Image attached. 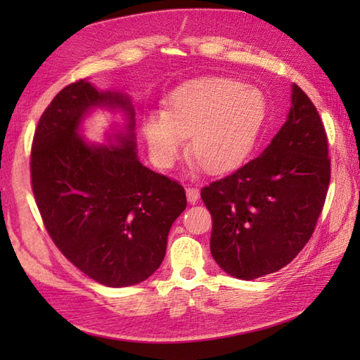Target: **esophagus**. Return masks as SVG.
Segmentation results:
<instances>
[{"instance_id":"34e87169","label":"esophagus","mask_w":360,"mask_h":360,"mask_svg":"<svg viewBox=\"0 0 360 360\" xmlns=\"http://www.w3.org/2000/svg\"><path fill=\"white\" fill-rule=\"evenodd\" d=\"M186 195H187V202L188 203H197L198 198H200V191H198V188H195V187H188L186 191Z\"/></svg>"}]
</instances>
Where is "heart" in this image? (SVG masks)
<instances>
[{
  "mask_svg": "<svg viewBox=\"0 0 360 360\" xmlns=\"http://www.w3.org/2000/svg\"><path fill=\"white\" fill-rule=\"evenodd\" d=\"M265 119L266 100L260 90L230 77H208L176 89L165 111L146 114L143 131L158 168L172 169L188 138L192 168L224 174L252 155Z\"/></svg>",
  "mask_w": 360,
  "mask_h": 360,
  "instance_id": "obj_1",
  "label": "heart"
}]
</instances>
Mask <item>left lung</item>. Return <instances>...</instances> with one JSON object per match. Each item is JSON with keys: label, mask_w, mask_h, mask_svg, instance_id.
<instances>
[{"label": "left lung", "mask_w": 360, "mask_h": 360, "mask_svg": "<svg viewBox=\"0 0 360 360\" xmlns=\"http://www.w3.org/2000/svg\"><path fill=\"white\" fill-rule=\"evenodd\" d=\"M290 101L288 120L257 158L202 188L212 216V257L245 281L294 260L326 202L330 158L324 125L297 84Z\"/></svg>", "instance_id": "left-lung-1"}]
</instances>
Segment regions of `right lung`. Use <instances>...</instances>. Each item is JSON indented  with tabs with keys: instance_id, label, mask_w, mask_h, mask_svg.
Returning <instances> with one entry per match:
<instances>
[{
	"instance_id": "1",
	"label": "right lung",
	"mask_w": 360,
	"mask_h": 360,
	"mask_svg": "<svg viewBox=\"0 0 360 360\" xmlns=\"http://www.w3.org/2000/svg\"><path fill=\"white\" fill-rule=\"evenodd\" d=\"M100 107L127 115L109 146L80 135L83 119ZM30 167L49 235L89 278L127 288L160 266L169 229L186 210V192L139 162L129 95L98 90L89 81L66 85L41 115Z\"/></svg>"
}]
</instances>
